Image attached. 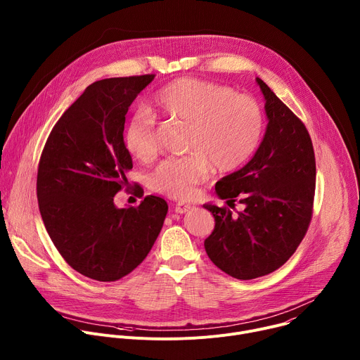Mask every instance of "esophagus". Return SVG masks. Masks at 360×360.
Instances as JSON below:
<instances>
[{
	"mask_svg": "<svg viewBox=\"0 0 360 360\" xmlns=\"http://www.w3.org/2000/svg\"><path fill=\"white\" fill-rule=\"evenodd\" d=\"M195 207H192V205H186V203H176L175 205V212L176 214H188L191 211H193Z\"/></svg>",
	"mask_w": 360,
	"mask_h": 360,
	"instance_id": "esophagus-1",
	"label": "esophagus"
}]
</instances>
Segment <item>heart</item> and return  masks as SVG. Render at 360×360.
Segmentation results:
<instances>
[{
	"label": "heart",
	"mask_w": 360,
	"mask_h": 360,
	"mask_svg": "<svg viewBox=\"0 0 360 360\" xmlns=\"http://www.w3.org/2000/svg\"><path fill=\"white\" fill-rule=\"evenodd\" d=\"M152 110L188 125L186 152L191 155L162 162L149 178L152 191L179 200L195 195L211 165L226 172L245 164L262 136L264 114L258 102L211 81L174 79L153 96ZM124 142L131 155L143 164L160 153L157 129L146 115L128 124Z\"/></svg>",
	"instance_id": "heart-1"
}]
</instances>
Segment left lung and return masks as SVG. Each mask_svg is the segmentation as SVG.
I'll return each mask as SVG.
<instances>
[{"instance_id": "1", "label": "left lung", "mask_w": 360, "mask_h": 360, "mask_svg": "<svg viewBox=\"0 0 360 360\" xmlns=\"http://www.w3.org/2000/svg\"><path fill=\"white\" fill-rule=\"evenodd\" d=\"M268 125L252 160L217 182L221 199L245 205L232 215L226 207L205 203L215 218L205 239L210 259L225 274L248 281L281 268L309 226L315 196L314 145L303 122L261 79Z\"/></svg>"}]
</instances>
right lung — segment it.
Returning <instances> with one entry per match:
<instances>
[{
    "instance_id": "add662e5",
    "label": "right lung",
    "mask_w": 360,
    "mask_h": 360,
    "mask_svg": "<svg viewBox=\"0 0 360 360\" xmlns=\"http://www.w3.org/2000/svg\"><path fill=\"white\" fill-rule=\"evenodd\" d=\"M153 78H107L86 86L41 153L37 198L45 229L72 269L99 282L124 278L146 258L168 212L165 199L153 195L136 208L114 203L132 169L125 115Z\"/></svg>"
}]
</instances>
